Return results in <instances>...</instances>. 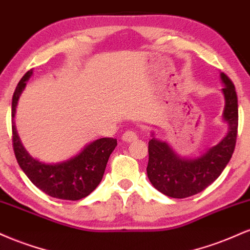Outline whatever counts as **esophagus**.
<instances>
[{
    "mask_svg": "<svg viewBox=\"0 0 250 250\" xmlns=\"http://www.w3.org/2000/svg\"><path fill=\"white\" fill-rule=\"evenodd\" d=\"M136 139H137V135L131 130L125 131V133H123V135H122V141H125V142H133L134 140H136Z\"/></svg>",
    "mask_w": 250,
    "mask_h": 250,
    "instance_id": "esophagus-1",
    "label": "esophagus"
}]
</instances>
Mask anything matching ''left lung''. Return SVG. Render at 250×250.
I'll use <instances>...</instances> for the list:
<instances>
[{
  "instance_id": "8db88e82",
  "label": "left lung",
  "mask_w": 250,
  "mask_h": 250,
  "mask_svg": "<svg viewBox=\"0 0 250 250\" xmlns=\"http://www.w3.org/2000/svg\"><path fill=\"white\" fill-rule=\"evenodd\" d=\"M225 109L222 121L228 130L226 136L213 147L194 157L181 156L168 142L162 141L151 131L148 142V179L162 194L173 199H185L205 190L220 176L230 161L237 135V96L233 82L220 73Z\"/></svg>"
}]
</instances>
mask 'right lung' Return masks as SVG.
Returning <instances> with one entry per match:
<instances>
[{"label":"right lung","instance_id":"1","mask_svg":"<svg viewBox=\"0 0 250 250\" xmlns=\"http://www.w3.org/2000/svg\"><path fill=\"white\" fill-rule=\"evenodd\" d=\"M31 76L33 70L25 73L22 77L11 102L13 147L17 162L28 179L43 193L61 200H81L88 196L100 185L109 156L117 146V140L113 137L97 139L85 145L74 156L55 163L43 162L31 156L22 145L14 120L20 96Z\"/></svg>","mask_w":250,"mask_h":250}]
</instances>
